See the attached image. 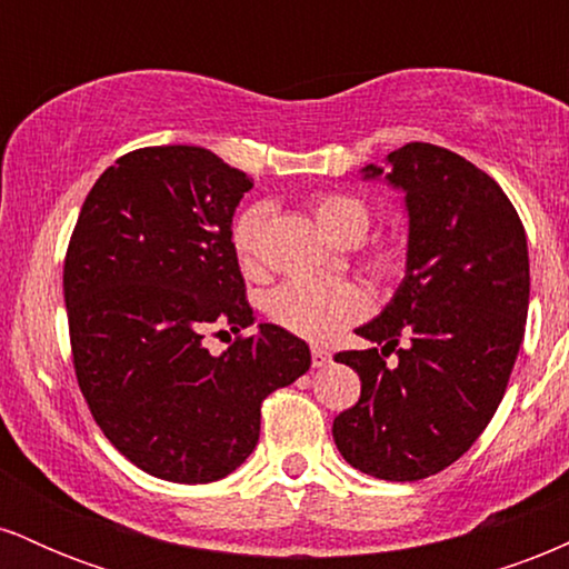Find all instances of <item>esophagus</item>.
<instances>
[{"label":"esophagus","instance_id":"obj_1","mask_svg":"<svg viewBox=\"0 0 569 569\" xmlns=\"http://www.w3.org/2000/svg\"><path fill=\"white\" fill-rule=\"evenodd\" d=\"M329 363H331V352L321 348V345H316V348H312V367L321 369V367H329Z\"/></svg>","mask_w":569,"mask_h":569}]
</instances>
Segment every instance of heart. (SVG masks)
<instances>
[{
  "instance_id": "b5f03b06",
  "label": "heart",
  "mask_w": 569,
  "mask_h": 569,
  "mask_svg": "<svg viewBox=\"0 0 569 569\" xmlns=\"http://www.w3.org/2000/svg\"><path fill=\"white\" fill-rule=\"evenodd\" d=\"M310 211L318 227L337 243H361L371 227V211L361 198L348 192H326L312 198ZM267 206L253 202L232 221L230 243L246 272L262 264V238ZM369 264L382 276L398 270L401 257L396 248L375 246ZM369 299L361 286L350 280H286L264 297V312L272 323L302 339H326L367 312Z\"/></svg>"
}]
</instances>
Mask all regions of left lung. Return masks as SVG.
<instances>
[{"mask_svg":"<svg viewBox=\"0 0 569 569\" xmlns=\"http://www.w3.org/2000/svg\"><path fill=\"white\" fill-rule=\"evenodd\" d=\"M382 173L407 194V276L356 329L375 345L335 356L358 371L361 398L331 433L361 473L420 481L466 455L498 411L525 339L530 257L508 194L460 154L411 141L388 168H363Z\"/></svg>","mask_w":569,"mask_h":569,"instance_id":"obj_1","label":"left lung"}]
</instances>
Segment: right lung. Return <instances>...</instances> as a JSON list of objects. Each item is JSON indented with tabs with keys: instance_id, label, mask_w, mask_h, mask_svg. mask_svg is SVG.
Listing matches in <instances>:
<instances>
[{
	"instance_id": "add662e5",
	"label": "right lung",
	"mask_w": 569,
	"mask_h": 569,
	"mask_svg": "<svg viewBox=\"0 0 569 569\" xmlns=\"http://www.w3.org/2000/svg\"><path fill=\"white\" fill-rule=\"evenodd\" d=\"M253 187L202 147L122 154L82 202L63 262L74 375L90 415L141 471L179 485L232 473L259 441L262 401L310 369L276 323L211 356V326L253 323L230 243Z\"/></svg>"
}]
</instances>
